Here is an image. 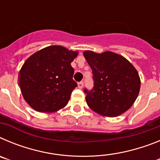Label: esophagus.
Listing matches in <instances>:
<instances>
[{
  "label": "esophagus",
  "mask_w": 160,
  "mask_h": 160,
  "mask_svg": "<svg viewBox=\"0 0 160 160\" xmlns=\"http://www.w3.org/2000/svg\"><path fill=\"white\" fill-rule=\"evenodd\" d=\"M78 87L79 89H82L83 87H84V83L82 82H80L78 83Z\"/></svg>",
  "instance_id": "1"
}]
</instances>
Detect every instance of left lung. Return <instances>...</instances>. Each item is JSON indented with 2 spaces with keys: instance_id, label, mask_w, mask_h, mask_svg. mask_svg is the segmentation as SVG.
Returning a JSON list of instances; mask_svg holds the SVG:
<instances>
[{
  "instance_id": "obj_1",
  "label": "left lung",
  "mask_w": 160,
  "mask_h": 160,
  "mask_svg": "<svg viewBox=\"0 0 160 160\" xmlns=\"http://www.w3.org/2000/svg\"><path fill=\"white\" fill-rule=\"evenodd\" d=\"M93 71L94 86L85 90L87 105L102 116L117 117L128 111L140 90V78L129 61L111 51L83 52Z\"/></svg>"
}]
</instances>
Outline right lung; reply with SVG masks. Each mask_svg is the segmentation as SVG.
<instances>
[{
    "label": "right lung",
    "instance_id": "right-lung-1",
    "mask_svg": "<svg viewBox=\"0 0 160 160\" xmlns=\"http://www.w3.org/2000/svg\"><path fill=\"white\" fill-rule=\"evenodd\" d=\"M78 51L49 46L26 59L19 72V86L26 102L38 112L53 113L67 105L77 83L71 62Z\"/></svg>",
    "mask_w": 160,
    "mask_h": 160
}]
</instances>
